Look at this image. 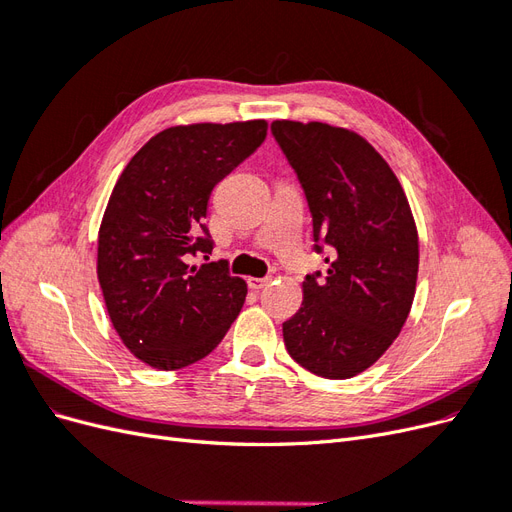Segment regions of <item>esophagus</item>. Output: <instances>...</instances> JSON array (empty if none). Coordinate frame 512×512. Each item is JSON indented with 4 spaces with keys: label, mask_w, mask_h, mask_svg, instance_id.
Returning <instances> with one entry per match:
<instances>
[{
    "label": "esophagus",
    "mask_w": 512,
    "mask_h": 512,
    "mask_svg": "<svg viewBox=\"0 0 512 512\" xmlns=\"http://www.w3.org/2000/svg\"><path fill=\"white\" fill-rule=\"evenodd\" d=\"M247 284H250V288H254V290H262L271 284V277H250Z\"/></svg>",
    "instance_id": "esophagus-1"
}]
</instances>
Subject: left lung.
I'll return each instance as SVG.
<instances>
[{
  "instance_id": "8db88e82",
  "label": "left lung",
  "mask_w": 512,
  "mask_h": 512,
  "mask_svg": "<svg viewBox=\"0 0 512 512\" xmlns=\"http://www.w3.org/2000/svg\"><path fill=\"white\" fill-rule=\"evenodd\" d=\"M271 132L303 188L314 250L331 252L327 273L305 275L284 344L312 374L346 380L380 359L410 314L412 211L391 166L359 134L320 121H273Z\"/></svg>"
}]
</instances>
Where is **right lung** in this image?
<instances>
[{
	"label": "right lung",
	"instance_id": "right-lung-1",
	"mask_svg": "<svg viewBox=\"0 0 512 512\" xmlns=\"http://www.w3.org/2000/svg\"><path fill=\"white\" fill-rule=\"evenodd\" d=\"M265 138L262 119L175 126L123 168L100 226L98 280L115 331L143 363L173 371L205 359L239 316L247 284L228 262L190 260L213 250V188Z\"/></svg>",
	"mask_w": 512,
	"mask_h": 512
}]
</instances>
